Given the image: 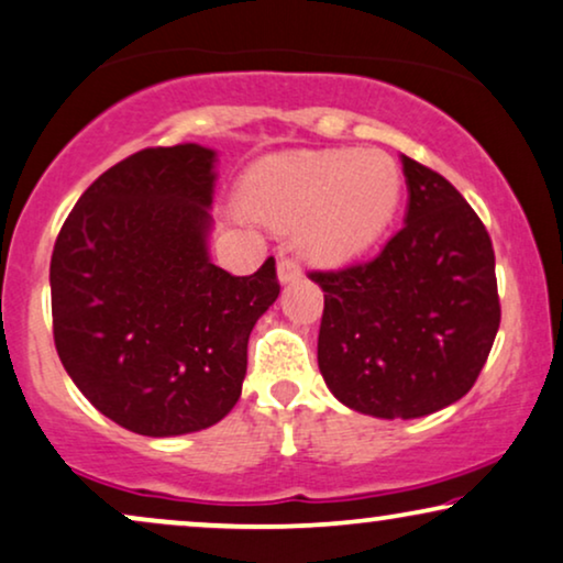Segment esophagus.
<instances>
[{
	"mask_svg": "<svg viewBox=\"0 0 563 563\" xmlns=\"http://www.w3.org/2000/svg\"><path fill=\"white\" fill-rule=\"evenodd\" d=\"M276 272H279V282L282 284H289V282H297L299 276H302V266H299V261L291 258V255H279V264H276Z\"/></svg>",
	"mask_w": 563,
	"mask_h": 563,
	"instance_id": "obj_1",
	"label": "esophagus"
}]
</instances>
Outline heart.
<instances>
[{"label":"heart","mask_w":563,"mask_h":563,"mask_svg":"<svg viewBox=\"0 0 563 563\" xmlns=\"http://www.w3.org/2000/svg\"><path fill=\"white\" fill-rule=\"evenodd\" d=\"M404 175L379 150L295 152L245 175L240 209L258 222L297 224V247L339 266L369 251L396 217Z\"/></svg>","instance_id":"b5f03b06"}]
</instances>
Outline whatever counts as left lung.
<instances>
[{
	"instance_id": "1",
	"label": "left lung",
	"mask_w": 563,
	"mask_h": 563,
	"mask_svg": "<svg viewBox=\"0 0 563 563\" xmlns=\"http://www.w3.org/2000/svg\"><path fill=\"white\" fill-rule=\"evenodd\" d=\"M406 224L372 261L310 272L325 291L318 367L341 404L419 419L473 388L499 331L492 238L440 173L400 157Z\"/></svg>"
}]
</instances>
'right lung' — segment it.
I'll return each mask as SVG.
<instances>
[{"label": "right lung", "instance_id": "add662e5", "mask_svg": "<svg viewBox=\"0 0 563 563\" xmlns=\"http://www.w3.org/2000/svg\"><path fill=\"white\" fill-rule=\"evenodd\" d=\"M214 152H134L79 196L51 255L54 344L82 396L129 432L175 437L232 411L247 339L279 297L209 261Z\"/></svg>", "mask_w": 563, "mask_h": 563}]
</instances>
